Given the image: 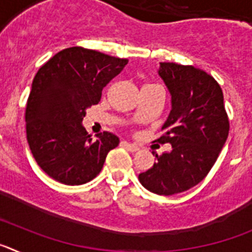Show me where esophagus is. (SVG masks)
<instances>
[{"label": "esophagus", "instance_id": "1", "mask_svg": "<svg viewBox=\"0 0 252 252\" xmlns=\"http://www.w3.org/2000/svg\"><path fill=\"white\" fill-rule=\"evenodd\" d=\"M122 145H124L125 148L127 149L128 151H131V153H136V151L139 150V146H136V145H135V144H130V142L122 141Z\"/></svg>", "mask_w": 252, "mask_h": 252}]
</instances>
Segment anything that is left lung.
<instances>
[{"instance_id": "left-lung-1", "label": "left lung", "mask_w": 252, "mask_h": 252, "mask_svg": "<svg viewBox=\"0 0 252 252\" xmlns=\"http://www.w3.org/2000/svg\"><path fill=\"white\" fill-rule=\"evenodd\" d=\"M159 75L171 94V111L158 142L171 144V151H153L155 162L139 180L150 192L171 195L206 178L226 142L230 121L212 75L177 63H160Z\"/></svg>"}]
</instances>
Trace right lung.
I'll list each match as a JSON object with an SVG mask.
<instances>
[{
	"mask_svg": "<svg viewBox=\"0 0 252 252\" xmlns=\"http://www.w3.org/2000/svg\"><path fill=\"white\" fill-rule=\"evenodd\" d=\"M127 59L73 46L40 66L26 102V139L37 165L59 183L79 186L99 174L119 137L95 135L82 126L86 108L121 73Z\"/></svg>",
	"mask_w": 252,
	"mask_h": 252,
	"instance_id": "add662e5",
	"label": "right lung"
}]
</instances>
